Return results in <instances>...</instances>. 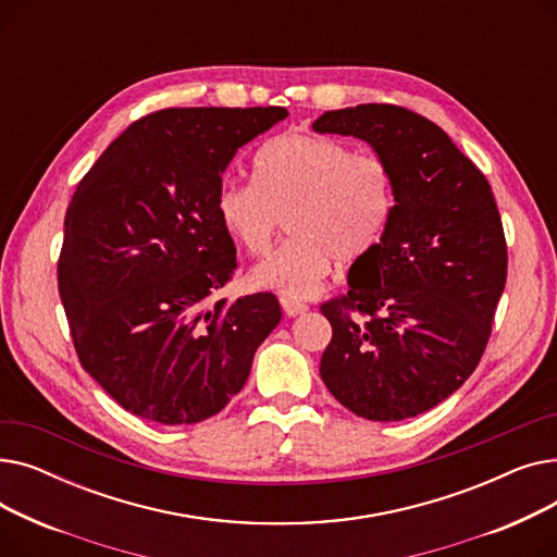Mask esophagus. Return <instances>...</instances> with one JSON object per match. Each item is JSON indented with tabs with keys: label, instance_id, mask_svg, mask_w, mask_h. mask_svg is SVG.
Instances as JSON below:
<instances>
[{
	"label": "esophagus",
	"instance_id": "obj_1",
	"mask_svg": "<svg viewBox=\"0 0 557 557\" xmlns=\"http://www.w3.org/2000/svg\"><path fill=\"white\" fill-rule=\"evenodd\" d=\"M280 305H282V309H284V313L286 315H290V318H296V315H302V313H307L309 311V307L305 305V302H300V300H294V298H280Z\"/></svg>",
	"mask_w": 557,
	"mask_h": 557
}]
</instances>
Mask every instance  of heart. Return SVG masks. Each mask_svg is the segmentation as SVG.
<instances>
[{
    "label": "heart",
    "mask_w": 557,
    "mask_h": 557,
    "mask_svg": "<svg viewBox=\"0 0 557 557\" xmlns=\"http://www.w3.org/2000/svg\"><path fill=\"white\" fill-rule=\"evenodd\" d=\"M395 208V181L379 156L323 135L286 133L252 160V185L225 183L216 194L223 230L248 255L267 257L282 221L290 239L250 275L255 286L309 298L325 282L332 257L355 261L382 239Z\"/></svg>",
    "instance_id": "heart-1"
}]
</instances>
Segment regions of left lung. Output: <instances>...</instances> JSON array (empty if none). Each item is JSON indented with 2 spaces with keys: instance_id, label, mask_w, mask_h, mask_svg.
Returning a JSON list of instances; mask_svg holds the SVG:
<instances>
[{
  "instance_id": "left-lung-1",
  "label": "left lung",
  "mask_w": 557,
  "mask_h": 557,
  "mask_svg": "<svg viewBox=\"0 0 557 557\" xmlns=\"http://www.w3.org/2000/svg\"><path fill=\"white\" fill-rule=\"evenodd\" d=\"M315 133L352 135L384 158L395 208L349 269L347 296L320 307L330 393L359 418L399 422L456 393L490 338L508 250L490 183L426 116L391 103L330 110Z\"/></svg>"
}]
</instances>
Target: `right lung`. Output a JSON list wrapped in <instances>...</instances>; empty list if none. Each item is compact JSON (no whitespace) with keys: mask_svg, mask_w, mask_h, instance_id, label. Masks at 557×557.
Listing matches in <instances>:
<instances>
[{"mask_svg":"<svg viewBox=\"0 0 557 557\" xmlns=\"http://www.w3.org/2000/svg\"><path fill=\"white\" fill-rule=\"evenodd\" d=\"M286 108H166L85 173L65 214L58 290L81 366L128 413L196 424L223 411L280 323L273 294L212 296L237 269L221 173Z\"/></svg>","mask_w":557,"mask_h":557,"instance_id":"1","label":"right lung"}]
</instances>
